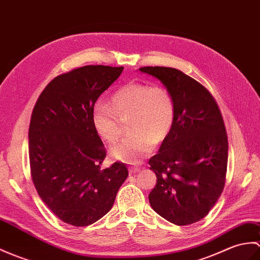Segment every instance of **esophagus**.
<instances>
[{"mask_svg":"<svg viewBox=\"0 0 260 260\" xmlns=\"http://www.w3.org/2000/svg\"><path fill=\"white\" fill-rule=\"evenodd\" d=\"M141 168L138 166H129L128 167V171H129V174H135L137 172H140Z\"/></svg>","mask_w":260,"mask_h":260,"instance_id":"esophagus-1","label":"esophagus"}]
</instances>
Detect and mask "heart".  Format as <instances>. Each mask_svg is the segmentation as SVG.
Wrapping results in <instances>:
<instances>
[{
    "mask_svg": "<svg viewBox=\"0 0 260 260\" xmlns=\"http://www.w3.org/2000/svg\"><path fill=\"white\" fill-rule=\"evenodd\" d=\"M128 116L133 134L112 147L111 155L120 161L140 164L153 152L155 142L164 141L173 129L176 118L173 96L164 86L129 82L114 90L110 105L99 102L92 110L94 129L110 144L120 136L119 118Z\"/></svg>",
    "mask_w": 260,
    "mask_h": 260,
    "instance_id": "heart-1",
    "label": "heart"
}]
</instances>
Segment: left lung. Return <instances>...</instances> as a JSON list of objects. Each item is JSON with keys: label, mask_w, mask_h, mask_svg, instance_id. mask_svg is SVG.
Masks as SVG:
<instances>
[{"label": "left lung", "mask_w": 260, "mask_h": 260, "mask_svg": "<svg viewBox=\"0 0 260 260\" xmlns=\"http://www.w3.org/2000/svg\"><path fill=\"white\" fill-rule=\"evenodd\" d=\"M140 71L158 78L176 107L172 132L148 160L157 177L149 204L175 225L194 224L208 215L224 190L228 160L224 119L209 90L182 71L164 66Z\"/></svg>", "instance_id": "left-lung-1"}]
</instances>
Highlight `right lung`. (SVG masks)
Here are the masks:
<instances>
[{
	"label": "right lung",
	"instance_id": "add662e5",
	"mask_svg": "<svg viewBox=\"0 0 260 260\" xmlns=\"http://www.w3.org/2000/svg\"><path fill=\"white\" fill-rule=\"evenodd\" d=\"M123 66L86 65L47 84L33 108L28 156L35 189L62 221L88 226L110 212L128 176L123 162L103 170L106 149L94 129L92 110Z\"/></svg>",
	"mask_w": 260,
	"mask_h": 260
}]
</instances>
